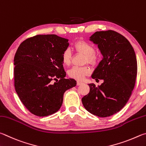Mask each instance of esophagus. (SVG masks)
<instances>
[{
	"mask_svg": "<svg viewBox=\"0 0 146 146\" xmlns=\"http://www.w3.org/2000/svg\"><path fill=\"white\" fill-rule=\"evenodd\" d=\"M81 84H83V83H82V82H80V81H78V82H77V85H78V86L81 85Z\"/></svg>",
	"mask_w": 146,
	"mask_h": 146,
	"instance_id": "obj_1",
	"label": "esophagus"
}]
</instances>
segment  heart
Returning <instances> with one entry per match:
<instances>
[{
	"label": "heart",
	"instance_id": "obj_1",
	"mask_svg": "<svg viewBox=\"0 0 146 146\" xmlns=\"http://www.w3.org/2000/svg\"><path fill=\"white\" fill-rule=\"evenodd\" d=\"M74 48L76 51L83 54L85 56L86 62L94 65L97 63L98 57L94 53V47L90 43L85 41H79L74 44ZM61 60L65 65H68L71 61V52L69 49H66L61 55ZM90 73V70L88 66H73L68 70V75L70 78L74 80H83L85 76Z\"/></svg>",
	"mask_w": 146,
	"mask_h": 146
}]
</instances>
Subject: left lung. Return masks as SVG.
Returning <instances> with one entry per match:
<instances>
[{
  "label": "left lung",
  "mask_w": 146,
  "mask_h": 146,
  "mask_svg": "<svg viewBox=\"0 0 146 146\" xmlns=\"http://www.w3.org/2000/svg\"><path fill=\"white\" fill-rule=\"evenodd\" d=\"M90 40L103 56L92 78L104 82L98 87L89 84L90 92L82 103L90 113L107 117L121 110L131 95L137 74L136 55L129 41L114 31H97Z\"/></svg>",
  "instance_id": "8db88e82"
}]
</instances>
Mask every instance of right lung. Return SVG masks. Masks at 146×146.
<instances>
[{
  "instance_id": "add662e5",
  "label": "right lung",
  "mask_w": 146,
  "mask_h": 146,
  "mask_svg": "<svg viewBox=\"0 0 146 146\" xmlns=\"http://www.w3.org/2000/svg\"><path fill=\"white\" fill-rule=\"evenodd\" d=\"M68 42L56 35H36L21 43L15 53V90L25 108L35 115L45 117L58 111L64 93L76 85L75 80L65 78L61 60Z\"/></svg>"
}]
</instances>
